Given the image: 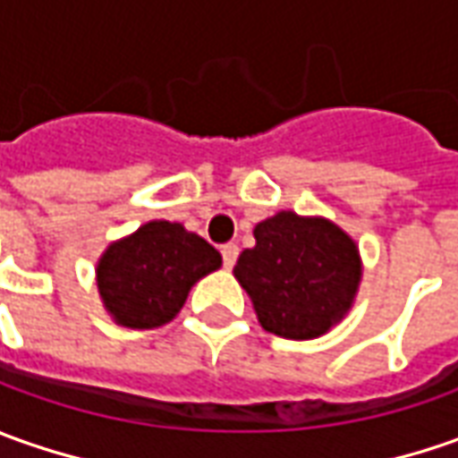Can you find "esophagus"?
Segmentation results:
<instances>
[{
	"instance_id": "esophagus-1",
	"label": "esophagus",
	"mask_w": 458,
	"mask_h": 458,
	"mask_svg": "<svg viewBox=\"0 0 458 458\" xmlns=\"http://www.w3.org/2000/svg\"><path fill=\"white\" fill-rule=\"evenodd\" d=\"M220 253H223V266H225V268H233V266H235V260H238V245L225 243L223 248H220Z\"/></svg>"
}]
</instances>
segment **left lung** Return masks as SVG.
Returning a JSON list of instances; mask_svg holds the SVG:
<instances>
[{"mask_svg":"<svg viewBox=\"0 0 458 458\" xmlns=\"http://www.w3.org/2000/svg\"><path fill=\"white\" fill-rule=\"evenodd\" d=\"M235 266L260 327L286 339H311L337 324L360 284V256L347 233L322 217L278 213L253 230Z\"/></svg>","mask_w":458,"mask_h":458,"instance_id":"left-lung-1","label":"left lung"}]
</instances>
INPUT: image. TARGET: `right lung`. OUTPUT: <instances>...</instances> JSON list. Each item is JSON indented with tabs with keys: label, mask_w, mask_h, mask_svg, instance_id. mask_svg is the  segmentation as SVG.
Instances as JSON below:
<instances>
[{
	"label": "right lung",
	"mask_w": 458,
	"mask_h": 458,
	"mask_svg": "<svg viewBox=\"0 0 458 458\" xmlns=\"http://www.w3.org/2000/svg\"><path fill=\"white\" fill-rule=\"evenodd\" d=\"M220 253L180 223L154 220L108 245L98 263V289L114 319L131 329L172 322L198 278L220 268Z\"/></svg>",
	"instance_id": "obj_1"
}]
</instances>
